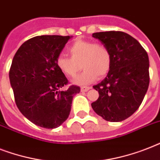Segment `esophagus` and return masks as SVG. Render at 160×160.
<instances>
[{
    "instance_id": "obj_1",
    "label": "esophagus",
    "mask_w": 160,
    "mask_h": 160,
    "mask_svg": "<svg viewBox=\"0 0 160 160\" xmlns=\"http://www.w3.org/2000/svg\"><path fill=\"white\" fill-rule=\"evenodd\" d=\"M90 86H82L80 90H81V91H82V92H86V91H88V90H90Z\"/></svg>"
}]
</instances>
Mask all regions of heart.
<instances>
[{"instance_id": "heart-1", "label": "heart", "mask_w": 160, "mask_h": 160, "mask_svg": "<svg viewBox=\"0 0 160 160\" xmlns=\"http://www.w3.org/2000/svg\"><path fill=\"white\" fill-rule=\"evenodd\" d=\"M68 52L70 57L60 55L56 58V65L67 77H74L81 68L85 69L73 80L76 85L90 84L97 77H105L110 70L112 55L104 44L78 40L68 48Z\"/></svg>"}]
</instances>
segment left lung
Wrapping results in <instances>:
<instances>
[{
	"label": "left lung",
	"instance_id": "1",
	"mask_svg": "<svg viewBox=\"0 0 160 160\" xmlns=\"http://www.w3.org/2000/svg\"><path fill=\"white\" fill-rule=\"evenodd\" d=\"M93 37L109 49L112 65L106 77L93 86L99 98L91 106L107 121H122L139 109L148 90L149 56L139 41L123 31L96 32Z\"/></svg>",
	"mask_w": 160,
	"mask_h": 160
}]
</instances>
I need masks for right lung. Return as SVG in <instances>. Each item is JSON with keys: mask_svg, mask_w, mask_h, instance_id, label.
<instances>
[{"mask_svg": "<svg viewBox=\"0 0 160 160\" xmlns=\"http://www.w3.org/2000/svg\"><path fill=\"white\" fill-rule=\"evenodd\" d=\"M70 36H38L24 42L14 56L9 71L16 106L33 124L55 129L67 119L77 85L66 90L67 78L56 65V58Z\"/></svg>", "mask_w": 160, "mask_h": 160, "instance_id": "obj_1", "label": "right lung"}]
</instances>
